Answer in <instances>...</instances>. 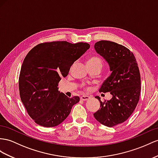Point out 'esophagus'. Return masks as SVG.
Here are the masks:
<instances>
[{
    "label": "esophagus",
    "instance_id": "esophagus-1",
    "mask_svg": "<svg viewBox=\"0 0 158 158\" xmlns=\"http://www.w3.org/2000/svg\"><path fill=\"white\" fill-rule=\"evenodd\" d=\"M80 99L83 100V101H87L90 99V97H89L87 95H83L80 98Z\"/></svg>",
    "mask_w": 158,
    "mask_h": 158
}]
</instances>
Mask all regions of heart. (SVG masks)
<instances>
[{
    "instance_id": "heart-1",
    "label": "heart",
    "mask_w": 158,
    "mask_h": 158,
    "mask_svg": "<svg viewBox=\"0 0 158 158\" xmlns=\"http://www.w3.org/2000/svg\"><path fill=\"white\" fill-rule=\"evenodd\" d=\"M87 64H101L102 66V60L98 56H91L89 59H88L87 62Z\"/></svg>"
}]
</instances>
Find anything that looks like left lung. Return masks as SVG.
I'll list each match as a JSON object with an SVG mask.
<instances>
[{"label":"left lung","instance_id":"8db88e82","mask_svg":"<svg viewBox=\"0 0 158 158\" xmlns=\"http://www.w3.org/2000/svg\"><path fill=\"white\" fill-rule=\"evenodd\" d=\"M94 48L107 62L111 73L101 87L99 92L110 93V100L101 101L100 109L94 115L97 121L107 127L123 123L130 116L139 102L141 77L133 52L115 42L100 40Z\"/></svg>","mask_w":158,"mask_h":158}]
</instances>
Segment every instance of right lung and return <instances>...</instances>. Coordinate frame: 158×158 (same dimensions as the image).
<instances>
[{
  "mask_svg": "<svg viewBox=\"0 0 158 158\" xmlns=\"http://www.w3.org/2000/svg\"><path fill=\"white\" fill-rule=\"evenodd\" d=\"M89 47L87 43L54 41L40 43L28 52L20 72L19 87L24 106L36 123L56 126L79 102L78 96L68 98L57 86Z\"/></svg>",
  "mask_w": 158,
  "mask_h": 158,
  "instance_id": "add662e5",
  "label": "right lung"
}]
</instances>
